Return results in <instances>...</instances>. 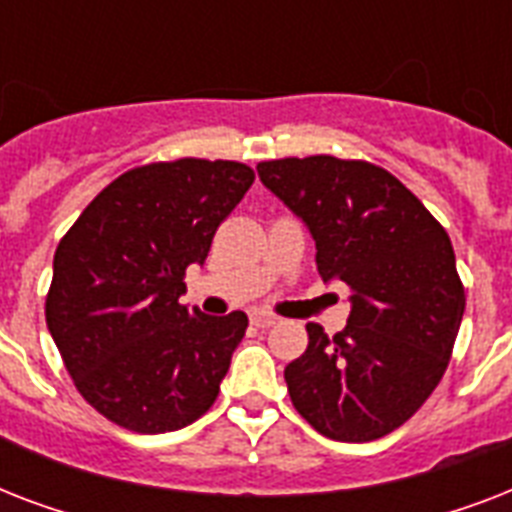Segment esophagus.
<instances>
[{"mask_svg":"<svg viewBox=\"0 0 512 512\" xmlns=\"http://www.w3.org/2000/svg\"><path fill=\"white\" fill-rule=\"evenodd\" d=\"M249 319H252V324H255V327L268 329V327H273L276 321H279V316H273V313H268V311H252L249 313Z\"/></svg>","mask_w":512,"mask_h":512,"instance_id":"esophagus-1","label":"esophagus"}]
</instances>
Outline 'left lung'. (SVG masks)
Instances as JSON below:
<instances>
[{
	"mask_svg": "<svg viewBox=\"0 0 512 512\" xmlns=\"http://www.w3.org/2000/svg\"><path fill=\"white\" fill-rule=\"evenodd\" d=\"M311 228L321 279L350 289L348 324L284 369L289 398L321 436L364 444L401 428L444 377L465 313L449 233L398 177L364 159L257 164Z\"/></svg>",
	"mask_w": 512,
	"mask_h": 512,
	"instance_id": "obj_1",
	"label": "left lung"
}]
</instances>
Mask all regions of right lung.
<instances>
[{"mask_svg": "<svg viewBox=\"0 0 512 512\" xmlns=\"http://www.w3.org/2000/svg\"><path fill=\"white\" fill-rule=\"evenodd\" d=\"M252 183L241 162L143 164L108 183L60 239L47 329L76 390L119 428L170 433L215 404L249 319L188 311L183 276L207 260Z\"/></svg>", "mask_w": 512, "mask_h": 512, "instance_id": "1", "label": "right lung"}]
</instances>
